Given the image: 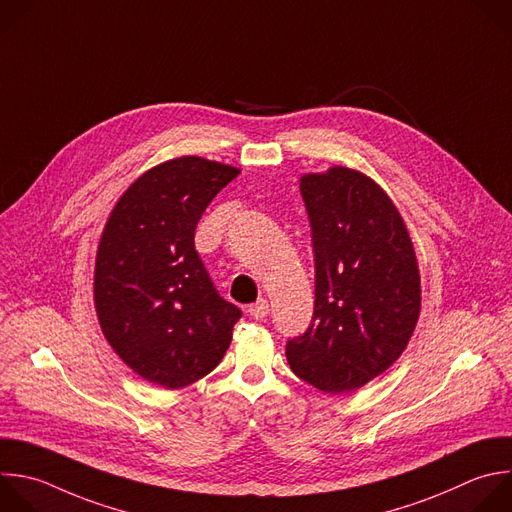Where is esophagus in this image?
<instances>
[{
  "instance_id": "esophagus-1",
  "label": "esophagus",
  "mask_w": 512,
  "mask_h": 512,
  "mask_svg": "<svg viewBox=\"0 0 512 512\" xmlns=\"http://www.w3.org/2000/svg\"><path fill=\"white\" fill-rule=\"evenodd\" d=\"M249 315L253 317V319H263V317H267V313H269V301L267 299H259V301H255L253 305H249Z\"/></svg>"
}]
</instances>
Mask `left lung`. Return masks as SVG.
<instances>
[{"label": "left lung", "instance_id": "left-lung-1", "mask_svg": "<svg viewBox=\"0 0 512 512\" xmlns=\"http://www.w3.org/2000/svg\"><path fill=\"white\" fill-rule=\"evenodd\" d=\"M299 191L315 257L311 325L289 339L295 376L344 394L384 374L420 317V269L406 223L386 191L360 170L307 173Z\"/></svg>", "mask_w": 512, "mask_h": 512}]
</instances>
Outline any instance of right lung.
Segmentation results:
<instances>
[{"label": "right lung", "instance_id": "1", "mask_svg": "<svg viewBox=\"0 0 512 512\" xmlns=\"http://www.w3.org/2000/svg\"><path fill=\"white\" fill-rule=\"evenodd\" d=\"M239 168L179 156L140 175L114 205L96 251L94 307L104 337L140 378L185 388L223 360L241 309L225 301L195 229Z\"/></svg>", "mask_w": 512, "mask_h": 512}]
</instances>
